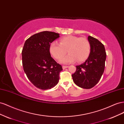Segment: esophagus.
<instances>
[{
  "label": "esophagus",
  "instance_id": "esophagus-1",
  "mask_svg": "<svg viewBox=\"0 0 124 124\" xmlns=\"http://www.w3.org/2000/svg\"><path fill=\"white\" fill-rule=\"evenodd\" d=\"M68 67L69 66H62V69H66L67 68H68Z\"/></svg>",
  "mask_w": 124,
  "mask_h": 124
}]
</instances>
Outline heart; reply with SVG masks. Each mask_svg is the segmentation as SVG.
Segmentation results:
<instances>
[{"label": "heart", "mask_w": 124, "mask_h": 124, "mask_svg": "<svg viewBox=\"0 0 124 124\" xmlns=\"http://www.w3.org/2000/svg\"><path fill=\"white\" fill-rule=\"evenodd\" d=\"M50 52L56 59H61L67 53L69 54L61 60L63 63H69L77 61L81 62L87 59L91 50V43L85 37L67 36L60 40L59 44L56 41L50 45Z\"/></svg>", "instance_id": "obj_1"}]
</instances>
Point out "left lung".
Here are the masks:
<instances>
[{
  "instance_id": "left-lung-1",
  "label": "left lung",
  "mask_w": 124,
  "mask_h": 124,
  "mask_svg": "<svg viewBox=\"0 0 124 124\" xmlns=\"http://www.w3.org/2000/svg\"><path fill=\"white\" fill-rule=\"evenodd\" d=\"M91 50L88 58L81 65L77 66L76 72L72 74L74 83L79 87L90 89L95 86L103 73L106 52L103 44L89 36Z\"/></svg>"
}]
</instances>
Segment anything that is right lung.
Here are the masks:
<instances>
[{"instance_id": "obj_1", "label": "right lung", "mask_w": 124, "mask_h": 124, "mask_svg": "<svg viewBox=\"0 0 124 124\" xmlns=\"http://www.w3.org/2000/svg\"><path fill=\"white\" fill-rule=\"evenodd\" d=\"M59 37V33L44 31L26 40L22 52L25 73L36 87L46 90L57 84L62 67L51 57L50 45Z\"/></svg>"}]
</instances>
